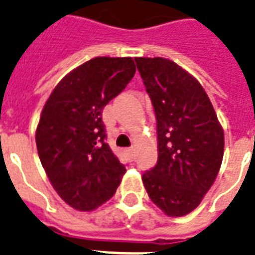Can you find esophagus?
<instances>
[{
	"mask_svg": "<svg viewBox=\"0 0 255 255\" xmlns=\"http://www.w3.org/2000/svg\"><path fill=\"white\" fill-rule=\"evenodd\" d=\"M124 154L128 157V159H129V161H133L134 159V150L131 149V147H126V149L124 150Z\"/></svg>",
	"mask_w": 255,
	"mask_h": 255,
	"instance_id": "esophagus-1",
	"label": "esophagus"
}]
</instances>
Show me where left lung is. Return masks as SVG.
Listing matches in <instances>:
<instances>
[{
	"label": "left lung",
	"instance_id": "left-lung-1",
	"mask_svg": "<svg viewBox=\"0 0 255 255\" xmlns=\"http://www.w3.org/2000/svg\"><path fill=\"white\" fill-rule=\"evenodd\" d=\"M135 64L154 106L158 134V161L142 181L166 216H186L216 181L224 158V129L190 73L162 57H138Z\"/></svg>",
	"mask_w": 255,
	"mask_h": 255
}]
</instances>
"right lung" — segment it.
<instances>
[{"label":"right lung","mask_w":255,"mask_h":255,"mask_svg":"<svg viewBox=\"0 0 255 255\" xmlns=\"http://www.w3.org/2000/svg\"><path fill=\"white\" fill-rule=\"evenodd\" d=\"M135 73L131 57H96L57 84L43 106L35 143L57 194L80 212L114 195L125 166L108 145L102 110Z\"/></svg>","instance_id":"right-lung-1"}]
</instances>
